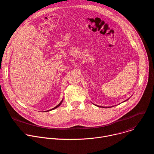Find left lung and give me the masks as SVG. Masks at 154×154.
Masks as SVG:
<instances>
[{"instance_id": "obj_1", "label": "left lung", "mask_w": 154, "mask_h": 154, "mask_svg": "<svg viewBox=\"0 0 154 154\" xmlns=\"http://www.w3.org/2000/svg\"><path fill=\"white\" fill-rule=\"evenodd\" d=\"M129 98H128V99H127L126 100L124 101L123 102H125V101H127V100H129ZM93 104H94V103H93ZM95 105V106H98V107H102V108H111V107H112V106H108V107H105V106H98V105Z\"/></svg>"}]
</instances>
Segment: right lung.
Listing matches in <instances>:
<instances>
[{
  "label": "right lung",
  "mask_w": 154,
  "mask_h": 154,
  "mask_svg": "<svg viewBox=\"0 0 154 154\" xmlns=\"http://www.w3.org/2000/svg\"><path fill=\"white\" fill-rule=\"evenodd\" d=\"M63 98L62 100V101L60 102L59 103V105H57L56 107H54V108H53V109H49V110H48V111H45V112H48V111H51V110H53V109H56V108H58L59 106H60V105L62 104V103L63 102Z\"/></svg>",
  "instance_id": "add662e5"
}]
</instances>
